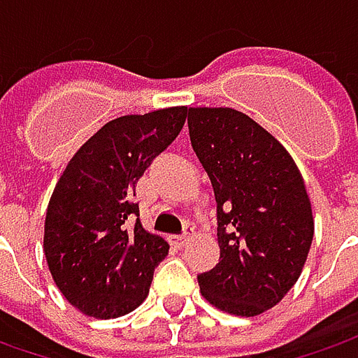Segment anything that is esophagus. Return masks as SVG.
Segmentation results:
<instances>
[{"label":"esophagus","instance_id":"34e87169","mask_svg":"<svg viewBox=\"0 0 358 358\" xmlns=\"http://www.w3.org/2000/svg\"><path fill=\"white\" fill-rule=\"evenodd\" d=\"M171 243H173V245H179V247H181V245H185V243H187V233H185V235H173Z\"/></svg>","mask_w":358,"mask_h":358}]
</instances>
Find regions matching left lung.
<instances>
[{"instance_id": "left-lung-1", "label": "left lung", "mask_w": 358, "mask_h": 358, "mask_svg": "<svg viewBox=\"0 0 358 358\" xmlns=\"http://www.w3.org/2000/svg\"><path fill=\"white\" fill-rule=\"evenodd\" d=\"M191 145L217 201L219 263L199 275L215 309L257 317L305 267L315 219L296 163L267 129L231 107H189Z\"/></svg>"}]
</instances>
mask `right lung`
I'll return each instance as SVG.
<instances>
[{
    "label": "right lung",
    "instance_id": "1",
    "mask_svg": "<svg viewBox=\"0 0 358 358\" xmlns=\"http://www.w3.org/2000/svg\"><path fill=\"white\" fill-rule=\"evenodd\" d=\"M185 117L181 105L113 119L63 169L45 213L43 253L57 289L79 313L115 319L137 309L149 293L169 245L139 219L129 227L131 215H139L131 197Z\"/></svg>",
    "mask_w": 358,
    "mask_h": 358
}]
</instances>
